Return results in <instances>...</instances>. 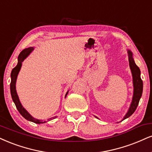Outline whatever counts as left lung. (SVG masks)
Returning a JSON list of instances; mask_svg holds the SVG:
<instances>
[{
  "label": "left lung",
  "instance_id": "left-lung-1",
  "mask_svg": "<svg viewBox=\"0 0 152 152\" xmlns=\"http://www.w3.org/2000/svg\"><path fill=\"white\" fill-rule=\"evenodd\" d=\"M128 56H129V67L131 69L132 74L133 77V85H134V94H133L132 101L130 107H129L128 112L124 117L123 120L129 118L134 113L137 107L139 102H140V98L142 97V91H143V82L141 79L140 77V68L136 65L135 62L132 58V54L130 51L128 50Z\"/></svg>",
  "mask_w": 152,
  "mask_h": 152
}]
</instances>
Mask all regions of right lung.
<instances>
[{
    "mask_svg": "<svg viewBox=\"0 0 152 152\" xmlns=\"http://www.w3.org/2000/svg\"><path fill=\"white\" fill-rule=\"evenodd\" d=\"M33 49H34L33 47H29V48L25 49L24 50L22 51L20 54L19 56H18V64L13 69H12L11 75H10V76H11V82H10V94H11L12 100H13L15 104L16 107H17L18 110L19 111V113L21 114V115L23 116V118L26 119V120H29V121L33 122L34 123H37V124H40V123H45V122H46L45 121L42 122V120H37V119L32 118V117L28 113H27L26 110L22 106L20 102L19 98H18L17 92H16V89H15L16 80H17L18 73H19L20 70L22 63H23L24 59H25V58H26L29 54H30V53L32 52ZM67 94H68V92H67L66 94V96ZM54 118H56V117H54V118L49 119V120H53V119Z\"/></svg>",
    "mask_w": 152,
    "mask_h": 152,
    "instance_id": "obj_1",
    "label": "right lung"
}]
</instances>
